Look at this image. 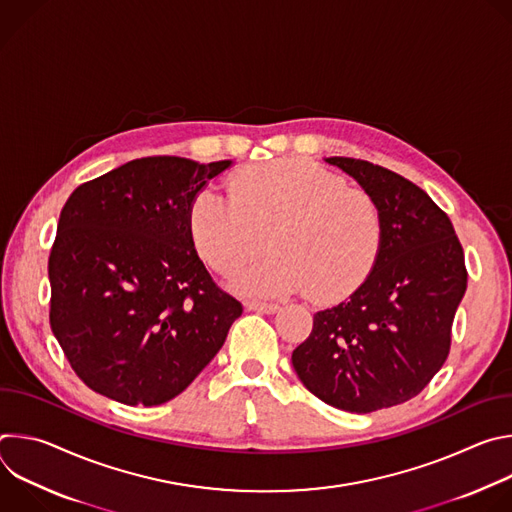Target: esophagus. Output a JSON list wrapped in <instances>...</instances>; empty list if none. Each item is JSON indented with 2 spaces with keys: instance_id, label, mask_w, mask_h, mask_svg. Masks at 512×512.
Masks as SVG:
<instances>
[{
  "instance_id": "esophagus-1",
  "label": "esophagus",
  "mask_w": 512,
  "mask_h": 512,
  "mask_svg": "<svg viewBox=\"0 0 512 512\" xmlns=\"http://www.w3.org/2000/svg\"><path fill=\"white\" fill-rule=\"evenodd\" d=\"M245 308L251 312H261V314H275L279 310L277 304H265V302H247Z\"/></svg>"
}]
</instances>
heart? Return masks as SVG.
<instances>
[{
    "label": "heart",
    "mask_w": 512,
    "mask_h": 512,
    "mask_svg": "<svg viewBox=\"0 0 512 512\" xmlns=\"http://www.w3.org/2000/svg\"><path fill=\"white\" fill-rule=\"evenodd\" d=\"M231 196L202 188L188 206V229L200 257L229 273L265 243L273 255L233 277L249 296L304 291L316 304H334L367 281L381 247L383 214L360 188L306 160L249 166L229 182Z\"/></svg>",
    "instance_id": "1"
}]
</instances>
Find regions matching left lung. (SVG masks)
Returning a JSON list of instances; mask_svg holds the SVG:
<instances>
[{
    "label": "left lung",
    "instance_id": "left-lung-1",
    "mask_svg": "<svg viewBox=\"0 0 512 512\" xmlns=\"http://www.w3.org/2000/svg\"><path fill=\"white\" fill-rule=\"evenodd\" d=\"M326 162L377 200L383 247L350 300L314 314L291 364L324 403L371 413L413 399L444 367L468 271L448 214L419 186L364 160Z\"/></svg>",
    "mask_w": 512,
    "mask_h": 512
}]
</instances>
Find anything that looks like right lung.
<instances>
[{"label":"right lung","mask_w":512,"mask_h":512,"mask_svg":"<svg viewBox=\"0 0 512 512\" xmlns=\"http://www.w3.org/2000/svg\"><path fill=\"white\" fill-rule=\"evenodd\" d=\"M231 164L131 160L66 200L48 259L50 328L95 393L145 407L174 399L243 314L188 229L190 200Z\"/></svg>","instance_id":"obj_1"}]
</instances>
